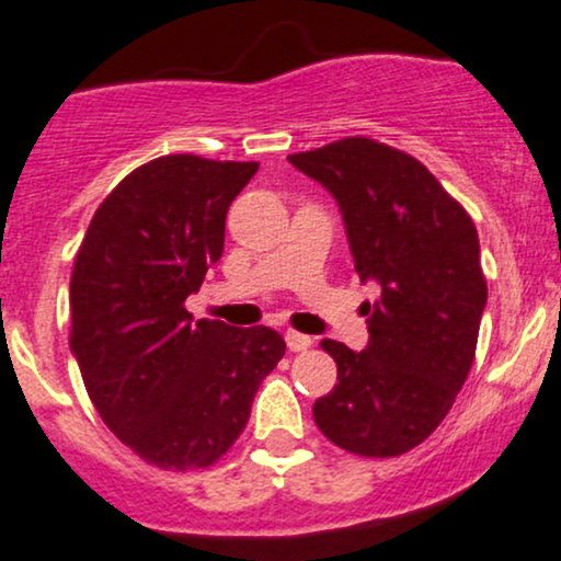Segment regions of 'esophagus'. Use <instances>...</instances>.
Returning a JSON list of instances; mask_svg holds the SVG:
<instances>
[{
    "mask_svg": "<svg viewBox=\"0 0 561 561\" xmlns=\"http://www.w3.org/2000/svg\"><path fill=\"white\" fill-rule=\"evenodd\" d=\"M285 342H287V350H290V353H304V350L312 347V336H307V333H298V331H287Z\"/></svg>",
    "mask_w": 561,
    "mask_h": 561,
    "instance_id": "34e87169",
    "label": "esophagus"
}]
</instances>
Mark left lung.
Segmentation results:
<instances>
[{"label":"left lung","mask_w":561,"mask_h":561,"mask_svg":"<svg viewBox=\"0 0 561 561\" xmlns=\"http://www.w3.org/2000/svg\"><path fill=\"white\" fill-rule=\"evenodd\" d=\"M287 160L339 203L366 304L369 344L322 339L339 382L314 423L355 456H401L443 423L478 347L485 287L472 217L423 162L371 138H342Z\"/></svg>","instance_id":"1"}]
</instances>
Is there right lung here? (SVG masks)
<instances>
[{
  "label": "right lung",
  "instance_id": "right-lung-1",
  "mask_svg": "<svg viewBox=\"0 0 561 561\" xmlns=\"http://www.w3.org/2000/svg\"><path fill=\"white\" fill-rule=\"evenodd\" d=\"M257 162L168 154L100 203L70 279V350L105 426L144 461L211 467L285 355L265 325L192 320L186 296L222 257L225 217Z\"/></svg>",
  "mask_w": 561,
  "mask_h": 561
}]
</instances>
